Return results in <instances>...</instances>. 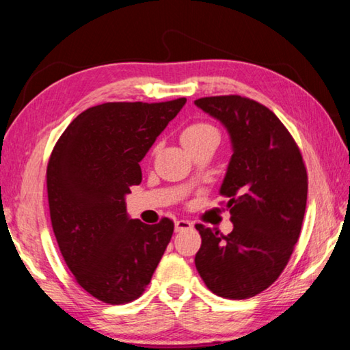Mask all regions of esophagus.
<instances>
[{
  "label": "esophagus",
  "instance_id": "1",
  "mask_svg": "<svg viewBox=\"0 0 350 350\" xmlns=\"http://www.w3.org/2000/svg\"><path fill=\"white\" fill-rule=\"evenodd\" d=\"M174 229H176V232L188 230V229H193V224L188 219H176L174 221Z\"/></svg>",
  "mask_w": 350,
  "mask_h": 350
}]
</instances>
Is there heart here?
<instances>
[{
	"label": "heart",
	"instance_id": "1",
	"mask_svg": "<svg viewBox=\"0 0 350 350\" xmlns=\"http://www.w3.org/2000/svg\"><path fill=\"white\" fill-rule=\"evenodd\" d=\"M215 129L210 124H205V123H196V124H191L188 126L187 129L182 132V143H190V142H196L199 138H202L204 135L210 134V132H213Z\"/></svg>",
	"mask_w": 350,
	"mask_h": 350
}]
</instances>
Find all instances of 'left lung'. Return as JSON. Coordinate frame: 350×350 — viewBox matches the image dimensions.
Wrapping results in <instances>:
<instances>
[{
    "label": "left lung",
    "mask_w": 350,
    "mask_h": 350,
    "mask_svg": "<svg viewBox=\"0 0 350 350\" xmlns=\"http://www.w3.org/2000/svg\"><path fill=\"white\" fill-rule=\"evenodd\" d=\"M195 104L226 127L232 157L219 195L227 199L229 235L196 224L202 238L195 265L216 296L247 299L273 285L297 243L307 205L301 151L268 107L238 95Z\"/></svg>",
    "instance_id": "8db88e82"
}]
</instances>
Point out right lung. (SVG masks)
<instances>
[{
  "instance_id": "1",
  "label": "right lung",
  "mask_w": 350,
  "mask_h": 350,
  "mask_svg": "<svg viewBox=\"0 0 350 350\" xmlns=\"http://www.w3.org/2000/svg\"><path fill=\"white\" fill-rule=\"evenodd\" d=\"M187 103H105L77 115L46 170L49 215L75 279L105 304L140 297L173 235L163 218L131 219L126 195L142 182L140 162Z\"/></svg>"
}]
</instances>
